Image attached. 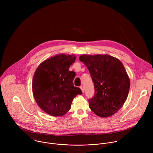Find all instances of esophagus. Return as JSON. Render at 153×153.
I'll return each mask as SVG.
<instances>
[{
  "mask_svg": "<svg viewBox=\"0 0 153 153\" xmlns=\"http://www.w3.org/2000/svg\"><path fill=\"white\" fill-rule=\"evenodd\" d=\"M80 89H81L82 93H84V88H83V86H80Z\"/></svg>",
  "mask_w": 153,
  "mask_h": 153,
  "instance_id": "esophagus-1",
  "label": "esophagus"
}]
</instances>
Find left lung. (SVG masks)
<instances>
[{"label": "left lung", "mask_w": 153, "mask_h": 153, "mask_svg": "<svg viewBox=\"0 0 153 153\" xmlns=\"http://www.w3.org/2000/svg\"><path fill=\"white\" fill-rule=\"evenodd\" d=\"M79 60L88 69L94 86V96L89 99L92 111L101 117L117 113L125 102L130 80L122 63L108 54L86 55Z\"/></svg>", "instance_id": "8db88e82"}]
</instances>
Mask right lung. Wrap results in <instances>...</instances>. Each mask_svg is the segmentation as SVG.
Here are the masks:
<instances>
[{"label": "right lung", "instance_id": "right-lung-1", "mask_svg": "<svg viewBox=\"0 0 153 153\" xmlns=\"http://www.w3.org/2000/svg\"><path fill=\"white\" fill-rule=\"evenodd\" d=\"M76 56L60 54L42 62L36 69L32 88L39 106L52 116H62L71 108L73 99L82 92L74 86L75 72L69 71Z\"/></svg>", "mask_w": 153, "mask_h": 153}]
</instances>
